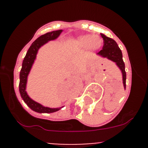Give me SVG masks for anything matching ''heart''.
I'll list each match as a JSON object with an SVG mask.
<instances>
[{
  "mask_svg": "<svg viewBox=\"0 0 148 148\" xmlns=\"http://www.w3.org/2000/svg\"><path fill=\"white\" fill-rule=\"evenodd\" d=\"M73 44L80 49L96 51L100 49L102 46L103 39L98 35L91 36L89 34H86L77 37L73 41Z\"/></svg>",
  "mask_w": 148,
  "mask_h": 148,
  "instance_id": "b5f03b06",
  "label": "heart"
}]
</instances>
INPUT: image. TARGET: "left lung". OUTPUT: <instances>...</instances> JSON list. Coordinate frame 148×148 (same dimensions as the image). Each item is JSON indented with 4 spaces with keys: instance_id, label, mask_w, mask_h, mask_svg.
I'll use <instances>...</instances> for the list:
<instances>
[{
    "instance_id": "1",
    "label": "left lung",
    "mask_w": 148,
    "mask_h": 148,
    "mask_svg": "<svg viewBox=\"0 0 148 148\" xmlns=\"http://www.w3.org/2000/svg\"><path fill=\"white\" fill-rule=\"evenodd\" d=\"M101 36L104 40V45L102 49L97 54L104 58L110 59L115 62L117 66L120 68L122 74V81L124 87H126V72H125V63L122 59V53L118 45L112 38L106 36L103 34H101Z\"/></svg>"
}]
</instances>
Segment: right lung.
Returning <instances> with one entry per match:
<instances>
[{"label":"right lung","instance_id":"right-lung-1","mask_svg":"<svg viewBox=\"0 0 148 148\" xmlns=\"http://www.w3.org/2000/svg\"><path fill=\"white\" fill-rule=\"evenodd\" d=\"M62 32V30H58V31H53L51 32L46 33L44 35L38 37L37 39L33 42L31 46L28 49L26 56L23 61L22 64V68L20 72V82H19V92H20L21 96L23 99L25 103L34 111L39 113H52L58 111L62 107L59 108H49V107H44L39 103L35 102L32 99L28 97L27 92L26 91V83H27V77L29 74L31 69L32 67L33 64L35 61L36 54L38 53V49L43 45L46 44L48 41L54 40L57 38Z\"/></svg>","mask_w":148,"mask_h":148}]
</instances>
